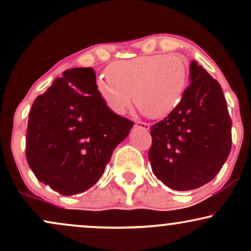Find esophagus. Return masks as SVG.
Wrapping results in <instances>:
<instances>
[{"label": "esophagus", "instance_id": "34e87169", "mask_svg": "<svg viewBox=\"0 0 251 251\" xmlns=\"http://www.w3.org/2000/svg\"><path fill=\"white\" fill-rule=\"evenodd\" d=\"M135 126H139V127L144 128V129H145V131H149V129H150L149 124L143 123V122H137V123H135Z\"/></svg>", "mask_w": 251, "mask_h": 251}]
</instances>
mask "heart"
<instances>
[{
	"instance_id": "b5f03b06",
	"label": "heart",
	"mask_w": 251,
	"mask_h": 251,
	"mask_svg": "<svg viewBox=\"0 0 251 251\" xmlns=\"http://www.w3.org/2000/svg\"><path fill=\"white\" fill-rule=\"evenodd\" d=\"M108 77L97 87L112 112L124 114L133 103L151 119H162L180 105L189 81V70L177 54L143 55L113 62Z\"/></svg>"
}]
</instances>
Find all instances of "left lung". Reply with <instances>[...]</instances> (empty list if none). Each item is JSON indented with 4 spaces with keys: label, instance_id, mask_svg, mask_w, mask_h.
Returning a JSON list of instances; mask_svg holds the SVG:
<instances>
[{
    "label": "left lung",
    "instance_id": "left-lung-1",
    "mask_svg": "<svg viewBox=\"0 0 251 251\" xmlns=\"http://www.w3.org/2000/svg\"><path fill=\"white\" fill-rule=\"evenodd\" d=\"M180 105L151 126L149 159L170 189H197L214 179L231 150V118L223 91L196 61Z\"/></svg>",
    "mask_w": 251,
    "mask_h": 251
}]
</instances>
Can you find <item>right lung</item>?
Masks as SVG:
<instances>
[{"label":"right lung","instance_id":"right-lung-1","mask_svg":"<svg viewBox=\"0 0 251 251\" xmlns=\"http://www.w3.org/2000/svg\"><path fill=\"white\" fill-rule=\"evenodd\" d=\"M96 81L91 67L65 71L29 112L27 162L37 179L61 195L92 188L133 126L107 107Z\"/></svg>","mask_w":251,"mask_h":251}]
</instances>
